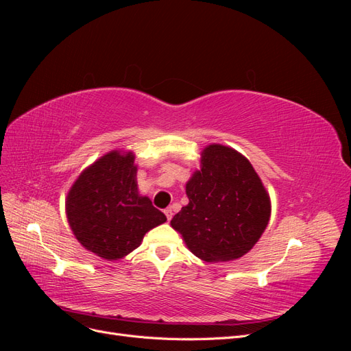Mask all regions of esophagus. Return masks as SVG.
Here are the masks:
<instances>
[{"instance_id":"34e87169","label":"esophagus","mask_w":351,"mask_h":351,"mask_svg":"<svg viewBox=\"0 0 351 351\" xmlns=\"http://www.w3.org/2000/svg\"><path fill=\"white\" fill-rule=\"evenodd\" d=\"M164 214H165V217H167L168 221H171V218H173V209H171V208H167V209L164 210Z\"/></svg>"}]
</instances>
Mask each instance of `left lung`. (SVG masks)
I'll return each instance as SVG.
<instances>
[{
    "label": "left lung",
    "instance_id": "8db88e82",
    "mask_svg": "<svg viewBox=\"0 0 351 351\" xmlns=\"http://www.w3.org/2000/svg\"><path fill=\"white\" fill-rule=\"evenodd\" d=\"M189 204L171 219L187 249L205 262L244 256L271 218V199L249 159L219 143L200 152V169L186 183Z\"/></svg>",
    "mask_w": 351,
    "mask_h": 351
}]
</instances>
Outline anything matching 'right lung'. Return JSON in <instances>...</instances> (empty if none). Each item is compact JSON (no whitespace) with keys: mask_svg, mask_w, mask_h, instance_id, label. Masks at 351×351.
I'll return each instance as SVG.
<instances>
[{"mask_svg":"<svg viewBox=\"0 0 351 351\" xmlns=\"http://www.w3.org/2000/svg\"><path fill=\"white\" fill-rule=\"evenodd\" d=\"M132 151H111L84 168L70 187L66 214L74 237L105 261H119L141 246L167 217L137 187Z\"/></svg>","mask_w":351,"mask_h":351,"instance_id":"obj_1","label":"right lung"}]
</instances>
